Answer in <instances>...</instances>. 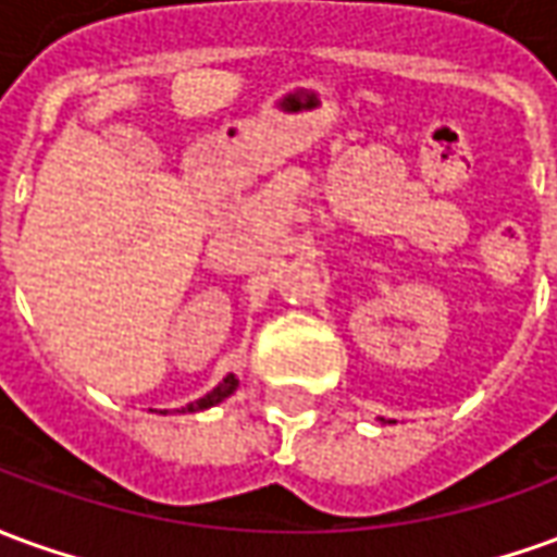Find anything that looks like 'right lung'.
Masks as SVG:
<instances>
[{"label": "right lung", "instance_id": "obj_1", "mask_svg": "<svg viewBox=\"0 0 557 557\" xmlns=\"http://www.w3.org/2000/svg\"><path fill=\"white\" fill-rule=\"evenodd\" d=\"M235 386H238V380H235V376H225L223 383L213 388V392H208L205 398L193 400V404H186L184 410H189V413H196V410H208V407H213V404H220L223 398H228V395L235 392Z\"/></svg>", "mask_w": 557, "mask_h": 557}]
</instances>
